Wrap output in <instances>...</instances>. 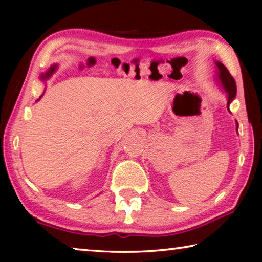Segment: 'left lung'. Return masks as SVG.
Segmentation results:
<instances>
[{
    "mask_svg": "<svg viewBox=\"0 0 262 262\" xmlns=\"http://www.w3.org/2000/svg\"><path fill=\"white\" fill-rule=\"evenodd\" d=\"M215 64L217 67V78H216V82L220 83V85L223 88V90L225 91V94L228 96V105L227 107L229 110V106L231 104V101L234 99V97H236L237 94V88H236V82H234L233 77L230 75L229 70L227 69V67L222 63L220 61H215ZM230 112V110H229ZM236 125H237V132H238V122L236 121Z\"/></svg>",
    "mask_w": 262,
    "mask_h": 262,
    "instance_id": "8db88e82",
    "label": "left lung"
}]
</instances>
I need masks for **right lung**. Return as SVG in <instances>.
Returning a JSON list of instances; mask_svg holds the SVG:
<instances>
[{
  "label": "right lung",
  "mask_w": 262,
  "mask_h": 262,
  "mask_svg": "<svg viewBox=\"0 0 262 262\" xmlns=\"http://www.w3.org/2000/svg\"><path fill=\"white\" fill-rule=\"evenodd\" d=\"M56 69H57V64H53V66H51L50 69H48L46 73H43V74H41V75H40V79H41V81H46V79L50 78V77L52 76V75L55 73V70H56ZM40 98H41V96H40ZM40 98H39V99H40ZM39 99H38V100H39ZM38 100H37V101H38Z\"/></svg>",
  "instance_id": "right-lung-1"
}]
</instances>
